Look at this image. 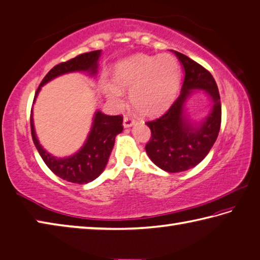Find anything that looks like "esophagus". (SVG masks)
<instances>
[{"mask_svg": "<svg viewBox=\"0 0 260 260\" xmlns=\"http://www.w3.org/2000/svg\"><path fill=\"white\" fill-rule=\"evenodd\" d=\"M135 123H136V121L132 119L130 115L124 116V119H123V126H124V128H130V126H132Z\"/></svg>", "mask_w": 260, "mask_h": 260, "instance_id": "34e87169", "label": "esophagus"}]
</instances>
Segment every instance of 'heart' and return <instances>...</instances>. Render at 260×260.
Returning a JSON list of instances; mask_svg holds the SVG:
<instances>
[{
    "instance_id": "heart-1",
    "label": "heart",
    "mask_w": 260,
    "mask_h": 260,
    "mask_svg": "<svg viewBox=\"0 0 260 260\" xmlns=\"http://www.w3.org/2000/svg\"><path fill=\"white\" fill-rule=\"evenodd\" d=\"M115 84L103 81L102 90L121 103L123 89L130 90V102L140 114L154 116L163 113L178 94L181 67L171 54H136L116 63L113 70Z\"/></svg>"
}]
</instances>
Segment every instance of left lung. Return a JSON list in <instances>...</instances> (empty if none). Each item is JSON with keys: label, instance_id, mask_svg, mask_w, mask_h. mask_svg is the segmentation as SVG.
Segmentation results:
<instances>
[{"label": "left lung", "instance_id": "left-lung-1", "mask_svg": "<svg viewBox=\"0 0 260 260\" xmlns=\"http://www.w3.org/2000/svg\"><path fill=\"white\" fill-rule=\"evenodd\" d=\"M172 52L184 71L181 94L164 115L146 123L151 131V137L145 148L151 161L159 169L169 173H178L194 168L212 149L221 128L222 106L213 76L184 54ZM198 90L209 96L211 110L204 120L193 124L186 114L185 104L189 96Z\"/></svg>", "mask_w": 260, "mask_h": 260}]
</instances>
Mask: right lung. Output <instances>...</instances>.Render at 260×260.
<instances>
[{
    "mask_svg": "<svg viewBox=\"0 0 260 260\" xmlns=\"http://www.w3.org/2000/svg\"><path fill=\"white\" fill-rule=\"evenodd\" d=\"M101 54V50L84 53L54 67L42 80L35 94L34 103L42 87L55 79L56 77L70 72H88L89 76L95 77L99 69ZM122 122H123V117L121 115H106L97 110L92 117L89 134L81 148L68 157H56L46 151L39 144L35 125H34L32 110L30 114L32 141L47 168L58 178L78 184L91 182L103 173L113 149L115 137L123 130Z\"/></svg>",
    "mask_w": 260,
    "mask_h": 260,
    "instance_id": "obj_1",
    "label": "right lung"
}]
</instances>
